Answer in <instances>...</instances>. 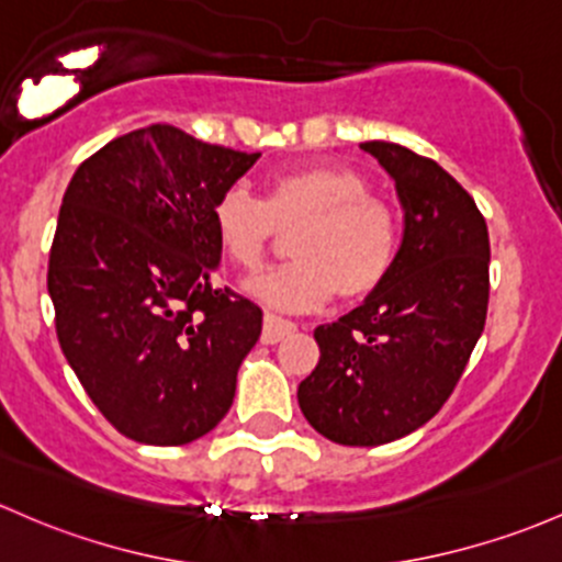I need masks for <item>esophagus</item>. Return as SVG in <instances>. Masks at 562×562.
<instances>
[{"instance_id": "esophagus-1", "label": "esophagus", "mask_w": 562, "mask_h": 562, "mask_svg": "<svg viewBox=\"0 0 562 562\" xmlns=\"http://www.w3.org/2000/svg\"><path fill=\"white\" fill-rule=\"evenodd\" d=\"M291 333H295V323H291V319H282L271 312L263 314V330H261L263 344H277L282 341V338L291 336Z\"/></svg>"}]
</instances>
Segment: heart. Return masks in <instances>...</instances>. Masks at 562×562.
Segmentation results:
<instances>
[{"instance_id":"heart-1","label":"heart","mask_w":562,"mask_h":562,"mask_svg":"<svg viewBox=\"0 0 562 562\" xmlns=\"http://www.w3.org/2000/svg\"><path fill=\"white\" fill-rule=\"evenodd\" d=\"M213 237L226 261L245 271L263 263L277 232H293L295 261L245 282L252 299L274 310H317L333 293L362 299L390 274L397 256V218L368 194L360 172L338 165H304L261 183L252 200L229 189L211 211Z\"/></svg>"}]
</instances>
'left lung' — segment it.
<instances>
[{
	"instance_id": "left-lung-1",
	"label": "left lung",
	"mask_w": 562,
	"mask_h": 562,
	"mask_svg": "<svg viewBox=\"0 0 562 562\" xmlns=\"http://www.w3.org/2000/svg\"><path fill=\"white\" fill-rule=\"evenodd\" d=\"M360 149L390 172L403 243L366 304L314 330L299 384L306 422L338 446H384L429 422L464 373L488 312V226L437 162L386 140Z\"/></svg>"
}]
</instances>
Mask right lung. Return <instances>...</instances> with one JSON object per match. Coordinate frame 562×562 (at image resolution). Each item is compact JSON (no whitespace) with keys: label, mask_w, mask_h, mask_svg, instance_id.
Masks as SVG:
<instances>
[{"label":"right lung","mask_w":562,"mask_h":562,"mask_svg":"<svg viewBox=\"0 0 562 562\" xmlns=\"http://www.w3.org/2000/svg\"><path fill=\"white\" fill-rule=\"evenodd\" d=\"M261 154L172 125L109 140L74 172L47 269L60 349L95 408L144 446H187L232 408L261 310L215 288L211 211Z\"/></svg>","instance_id":"obj_1"}]
</instances>
